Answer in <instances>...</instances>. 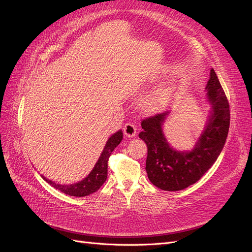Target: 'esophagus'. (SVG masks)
Here are the masks:
<instances>
[{
	"label": "esophagus",
	"instance_id": "obj_1",
	"mask_svg": "<svg viewBox=\"0 0 252 252\" xmlns=\"http://www.w3.org/2000/svg\"><path fill=\"white\" fill-rule=\"evenodd\" d=\"M123 130H124V134L128 136V138H133V136H135L136 134V126L133 123H130V122H129V123L125 124Z\"/></svg>",
	"mask_w": 252,
	"mask_h": 252
}]
</instances>
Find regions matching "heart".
<instances>
[{
	"instance_id": "heart-1",
	"label": "heart",
	"mask_w": 252,
	"mask_h": 252,
	"mask_svg": "<svg viewBox=\"0 0 252 252\" xmlns=\"http://www.w3.org/2000/svg\"><path fill=\"white\" fill-rule=\"evenodd\" d=\"M164 98H165V95L163 93H157L155 94H152L151 96H149L146 102H145V105H146L147 108H150V109H155V108H158L161 106L164 102Z\"/></svg>"
}]
</instances>
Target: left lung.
I'll use <instances>...</instances> for the list:
<instances>
[{"label":"left lung","mask_w":252,"mask_h":252,"mask_svg":"<svg viewBox=\"0 0 252 252\" xmlns=\"http://www.w3.org/2000/svg\"><path fill=\"white\" fill-rule=\"evenodd\" d=\"M211 116L191 151H177L166 141L162 125L168 112L142 121L139 138L147 145L146 171L150 182L166 191H178L194 184L215 164L222 151L230 124L229 103L215 70L206 86Z\"/></svg>","instance_id":"1"}]
</instances>
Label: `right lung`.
<instances>
[{"label": "right lung", "instance_id": "right-lung-1", "mask_svg": "<svg viewBox=\"0 0 252 252\" xmlns=\"http://www.w3.org/2000/svg\"><path fill=\"white\" fill-rule=\"evenodd\" d=\"M123 140V132L119 130L114 134H112L106 143L104 150L101 154V157L98 158L96 164L94 165V169L87 175V177L82 180L77 184L71 185H61L56 184L55 182L47 180L42 175V178L46 181L48 184L52 187L60 190L61 192L71 196H86L91 193L95 192L97 189L104 184L106 179H107V168H108V159L111 155V152L114 150L118 145Z\"/></svg>", "mask_w": 252, "mask_h": 252}]
</instances>
